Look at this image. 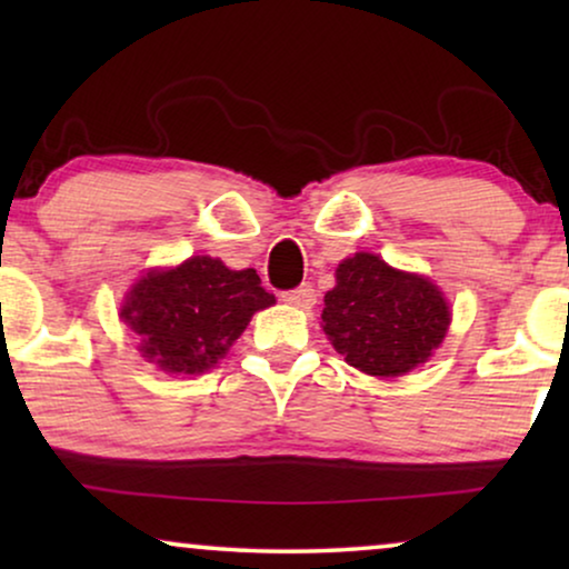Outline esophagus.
Wrapping results in <instances>:
<instances>
[{"mask_svg": "<svg viewBox=\"0 0 569 569\" xmlns=\"http://www.w3.org/2000/svg\"><path fill=\"white\" fill-rule=\"evenodd\" d=\"M282 300L287 302V306H292V308L310 310V308L316 306V290L310 284H300V287H295V290L282 292Z\"/></svg>", "mask_w": 569, "mask_h": 569, "instance_id": "1", "label": "esophagus"}]
</instances>
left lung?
<instances>
[{
  "label": "left lung",
  "mask_w": 569,
  "mask_h": 569,
  "mask_svg": "<svg viewBox=\"0 0 569 569\" xmlns=\"http://www.w3.org/2000/svg\"><path fill=\"white\" fill-rule=\"evenodd\" d=\"M323 302L321 326L333 349L376 378L403 376L430 360L450 326L438 284L365 251L339 263Z\"/></svg>",
  "instance_id": "1"
}]
</instances>
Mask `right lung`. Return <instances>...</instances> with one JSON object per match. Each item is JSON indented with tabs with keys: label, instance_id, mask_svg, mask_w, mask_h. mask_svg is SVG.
<instances>
[{
	"label": "right lung",
	"instance_id": "1",
	"mask_svg": "<svg viewBox=\"0 0 569 569\" xmlns=\"http://www.w3.org/2000/svg\"><path fill=\"white\" fill-rule=\"evenodd\" d=\"M274 306L256 269L232 271L212 256L152 269L127 292L123 323L139 352L173 376H201L228 355L256 310Z\"/></svg>",
	"mask_w": 569,
	"mask_h": 569
}]
</instances>
